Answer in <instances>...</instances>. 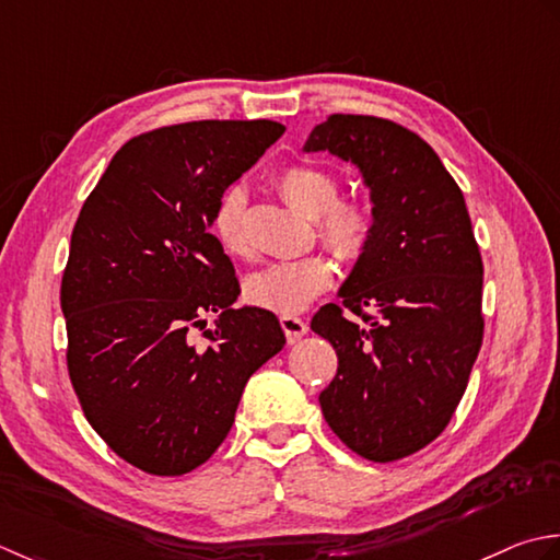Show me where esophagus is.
Segmentation results:
<instances>
[{
    "mask_svg": "<svg viewBox=\"0 0 560 560\" xmlns=\"http://www.w3.org/2000/svg\"><path fill=\"white\" fill-rule=\"evenodd\" d=\"M280 326H282L284 336H288L290 343H296V340H300V338L306 334V330H310V326H306L304 318H300V316H290V314L280 316Z\"/></svg>",
    "mask_w": 560,
    "mask_h": 560,
    "instance_id": "obj_1",
    "label": "esophagus"
}]
</instances>
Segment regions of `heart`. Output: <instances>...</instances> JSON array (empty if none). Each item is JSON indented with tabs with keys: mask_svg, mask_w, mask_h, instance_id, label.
I'll return each instance as SVG.
<instances>
[{
	"mask_svg": "<svg viewBox=\"0 0 560 560\" xmlns=\"http://www.w3.org/2000/svg\"><path fill=\"white\" fill-rule=\"evenodd\" d=\"M280 196L292 208L316 217L318 238L334 254L355 264L370 248L374 217L368 205L338 200L334 176L314 166H290L278 176ZM244 190L230 188L214 205L212 234L230 256H248L250 246L244 230ZM334 282V264L322 254L278 260L246 278V296L258 306L278 314H296L310 306Z\"/></svg>",
	"mask_w": 560,
	"mask_h": 560,
	"instance_id": "1",
	"label": "heart"
}]
</instances>
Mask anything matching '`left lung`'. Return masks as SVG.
Segmentation results:
<instances>
[{"label":"left lung","mask_w":560,"mask_h":560,"mask_svg":"<svg viewBox=\"0 0 560 560\" xmlns=\"http://www.w3.org/2000/svg\"><path fill=\"white\" fill-rule=\"evenodd\" d=\"M304 152L355 166L374 217L370 248L338 290L343 306L326 304L312 318L338 355L318 404L355 454L404 459L447 428L481 350L483 264L471 217L435 150L392 120L336 113Z\"/></svg>","instance_id":"1"}]
</instances>
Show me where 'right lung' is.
Instances as JSON below:
<instances>
[{
    "label": "right lung",
    "mask_w": 560,
    "mask_h": 560,
    "mask_svg": "<svg viewBox=\"0 0 560 560\" xmlns=\"http://www.w3.org/2000/svg\"><path fill=\"white\" fill-rule=\"evenodd\" d=\"M282 132L196 120L132 137L77 217L60 290L67 370L91 428L147 474L208 462L248 376L284 346L276 314L234 310V266L210 234L224 190Z\"/></svg>",
    "instance_id": "1"
}]
</instances>
